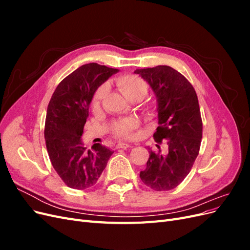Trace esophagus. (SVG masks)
Listing matches in <instances>:
<instances>
[{
  "label": "esophagus",
  "mask_w": 250,
  "mask_h": 250,
  "mask_svg": "<svg viewBox=\"0 0 250 250\" xmlns=\"http://www.w3.org/2000/svg\"><path fill=\"white\" fill-rule=\"evenodd\" d=\"M129 147H131V145H129V144H127V143H124V142H120L117 145V148H129Z\"/></svg>",
  "instance_id": "esophagus-1"
}]
</instances>
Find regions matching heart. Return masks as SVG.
<instances>
[{"label":"heart","mask_w":250,"mask_h":250,"mask_svg":"<svg viewBox=\"0 0 250 250\" xmlns=\"http://www.w3.org/2000/svg\"><path fill=\"white\" fill-rule=\"evenodd\" d=\"M117 86L127 100L131 102L140 100L142 101L148 94V84L145 80L134 76V75H126L117 80ZM106 86L102 85L97 89L93 98V107L98 108L106 94ZM139 126V122L135 119H129L119 122L115 125V131L122 137H129L131 131Z\"/></svg>","instance_id":"heart-1"}]
</instances>
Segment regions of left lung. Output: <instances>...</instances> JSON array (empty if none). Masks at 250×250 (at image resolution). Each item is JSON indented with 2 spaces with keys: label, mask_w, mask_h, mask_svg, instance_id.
<instances>
[{
  "label": "left lung",
  "mask_w": 250,
  "mask_h": 250,
  "mask_svg": "<svg viewBox=\"0 0 250 250\" xmlns=\"http://www.w3.org/2000/svg\"><path fill=\"white\" fill-rule=\"evenodd\" d=\"M134 74L153 90L160 124L153 137L157 143L166 140L168 145L166 153L149 148L146 169L140 177L154 191H169L187 177L199 153L202 121L198 98L191 83L171 66L140 69Z\"/></svg>",
  "instance_id": "8db88e82"
}]
</instances>
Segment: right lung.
<instances>
[{
  "mask_svg": "<svg viewBox=\"0 0 250 250\" xmlns=\"http://www.w3.org/2000/svg\"><path fill=\"white\" fill-rule=\"evenodd\" d=\"M118 72L95 62L83 64L60 82L52 95L44 140L53 168L69 188L84 190L96 185L113 153L99 143L86 150L81 135L95 92Z\"/></svg>",
  "mask_w": 250,
  "mask_h": 250,
  "instance_id": "obj_1",
  "label": "right lung"
}]
</instances>
